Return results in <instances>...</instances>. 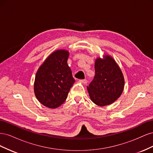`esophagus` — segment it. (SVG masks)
Segmentation results:
<instances>
[{"mask_svg": "<svg viewBox=\"0 0 153 153\" xmlns=\"http://www.w3.org/2000/svg\"><path fill=\"white\" fill-rule=\"evenodd\" d=\"M80 82L83 83V84H87V80L86 79H82V80H80Z\"/></svg>", "mask_w": 153, "mask_h": 153, "instance_id": "esophagus-1", "label": "esophagus"}]
</instances>
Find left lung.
Instances as JSON below:
<instances>
[{"instance_id":"obj_1","label":"left lung","mask_w":153,"mask_h":153,"mask_svg":"<svg viewBox=\"0 0 153 153\" xmlns=\"http://www.w3.org/2000/svg\"><path fill=\"white\" fill-rule=\"evenodd\" d=\"M97 59L95 62V75L87 87L90 98L99 106L114 103L121 95L124 80L121 70L110 56Z\"/></svg>"}]
</instances>
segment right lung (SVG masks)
Returning <instances> with one entry per match:
<instances>
[{"mask_svg": "<svg viewBox=\"0 0 153 153\" xmlns=\"http://www.w3.org/2000/svg\"><path fill=\"white\" fill-rule=\"evenodd\" d=\"M69 52L57 50L39 68L34 82V92L39 102L50 108L61 106L75 82L68 65Z\"/></svg>", "mask_w": 153, "mask_h": 153, "instance_id": "add662e5", "label": "right lung"}]
</instances>
